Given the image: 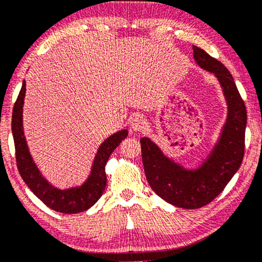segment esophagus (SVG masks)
Masks as SVG:
<instances>
[{
  "mask_svg": "<svg viewBox=\"0 0 262 262\" xmlns=\"http://www.w3.org/2000/svg\"><path fill=\"white\" fill-rule=\"evenodd\" d=\"M146 120L142 115L136 114L130 120V129L133 132H141L146 128Z\"/></svg>",
  "mask_w": 262,
  "mask_h": 262,
  "instance_id": "esophagus-1",
  "label": "esophagus"
}]
</instances>
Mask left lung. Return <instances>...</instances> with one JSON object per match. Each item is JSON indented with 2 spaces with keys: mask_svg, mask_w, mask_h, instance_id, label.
Wrapping results in <instances>:
<instances>
[{
  "mask_svg": "<svg viewBox=\"0 0 262 262\" xmlns=\"http://www.w3.org/2000/svg\"><path fill=\"white\" fill-rule=\"evenodd\" d=\"M198 66L213 73L227 102V119L215 146L198 168L183 167L163 154L149 138H141L142 162L151 189L168 204L185 209L201 208L213 201L240 168L245 153L247 112L229 70L193 46Z\"/></svg>",
  "mask_w": 262,
  "mask_h": 262,
  "instance_id": "left-lung-1",
  "label": "left lung"
}]
</instances>
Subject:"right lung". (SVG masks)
Returning a JSON list of instances; mask_svg holds the SVG:
<instances>
[{
	"label": "right lung",
	"mask_w": 262,
	"mask_h": 262,
	"mask_svg": "<svg viewBox=\"0 0 262 262\" xmlns=\"http://www.w3.org/2000/svg\"><path fill=\"white\" fill-rule=\"evenodd\" d=\"M26 96V81L22 82V88L19 91L16 102L13 109L11 119V132L16 151L17 169L23 181L29 187L40 200L56 212L64 214H75L84 212L96 204V201L102 196L106 188L107 177L104 173V167L109 156L114 149L127 138L128 130L122 129L114 133L101 143L94 158L91 174L82 185L69 188H57L53 186L42 175L31 156L27 140L23 130V103Z\"/></svg>",
	"instance_id": "obj_1"
}]
</instances>
